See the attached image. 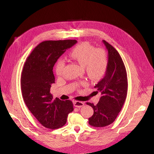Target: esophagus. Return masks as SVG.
Masks as SVG:
<instances>
[{"mask_svg": "<svg viewBox=\"0 0 154 154\" xmlns=\"http://www.w3.org/2000/svg\"><path fill=\"white\" fill-rule=\"evenodd\" d=\"M74 105L75 107L80 108V107H82L84 105V103L82 102H80V101H74Z\"/></svg>", "mask_w": 154, "mask_h": 154, "instance_id": "34e87169", "label": "esophagus"}]
</instances>
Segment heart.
<instances>
[{
  "label": "heart",
  "mask_w": 154,
  "mask_h": 154,
  "mask_svg": "<svg viewBox=\"0 0 154 154\" xmlns=\"http://www.w3.org/2000/svg\"><path fill=\"white\" fill-rule=\"evenodd\" d=\"M69 56L84 66L88 76L93 80L100 79L106 71L108 58L105 51L95 48L89 42H83L75 46L70 51ZM65 64V61L61 59L57 62L55 72L58 76L63 75Z\"/></svg>",
  "instance_id": "obj_1"
}]
</instances>
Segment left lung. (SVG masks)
<instances>
[{
    "mask_svg": "<svg viewBox=\"0 0 154 154\" xmlns=\"http://www.w3.org/2000/svg\"><path fill=\"white\" fill-rule=\"evenodd\" d=\"M108 51V66L104 77L94 86L102 96L97 105L86 104L94 109L89 124L103 127L112 124L124 103L127 93V75L124 62L118 52L106 41H102Z\"/></svg>",
    "mask_w": 154,
    "mask_h": 154,
    "instance_id": "left-lung-1",
    "label": "left lung"
}]
</instances>
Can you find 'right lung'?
<instances>
[{"instance_id":"obj_1","label":"right lung","mask_w":154,"mask_h":154,"mask_svg":"<svg viewBox=\"0 0 154 154\" xmlns=\"http://www.w3.org/2000/svg\"><path fill=\"white\" fill-rule=\"evenodd\" d=\"M75 39L45 41L33 49L24 63L20 78L22 95L32 115L48 128L65 125L74 110L72 101L53 99L50 93L55 83L53 68L57 60L77 43Z\"/></svg>"}]
</instances>
